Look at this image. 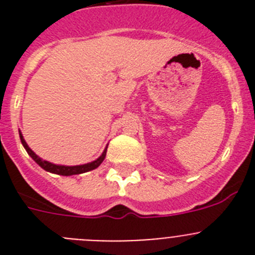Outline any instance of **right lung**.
<instances>
[{"label": "right lung", "instance_id": "right-lung-1", "mask_svg": "<svg viewBox=\"0 0 255 255\" xmlns=\"http://www.w3.org/2000/svg\"><path fill=\"white\" fill-rule=\"evenodd\" d=\"M19 135H20V140H21L22 147L25 148V150L28 152V154L30 155L31 158L34 159L35 162H37V164H39L40 167L43 168V170L48 171V172L56 173V175H61V176H71V175H79V173H84V172H88V171L96 170V168L98 167V166H100V164L103 162V159H105V157H106V152H107V147H106L102 154H101L100 157L96 159V161H92V162H89V163H85V164H78V166H65V164H56V163H52V162L44 161V159L40 158L39 155L35 154V153L33 152L30 148H29V145L26 144L25 139H24V136H22V134L20 131H19Z\"/></svg>", "mask_w": 255, "mask_h": 255}]
</instances>
